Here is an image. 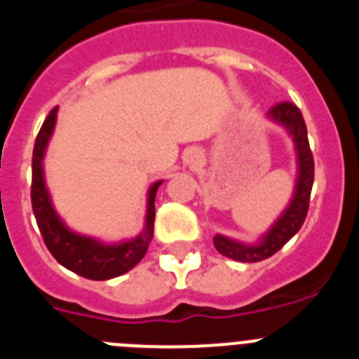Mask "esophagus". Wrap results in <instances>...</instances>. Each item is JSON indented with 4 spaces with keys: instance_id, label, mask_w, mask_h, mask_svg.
I'll return each instance as SVG.
<instances>
[{
    "instance_id": "34e87169",
    "label": "esophagus",
    "mask_w": 359,
    "mask_h": 359,
    "mask_svg": "<svg viewBox=\"0 0 359 359\" xmlns=\"http://www.w3.org/2000/svg\"><path fill=\"white\" fill-rule=\"evenodd\" d=\"M194 158H198V154H194V156H192V160H190V161H196V160H194Z\"/></svg>"
}]
</instances>
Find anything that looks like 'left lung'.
<instances>
[{"instance_id":"obj_1","label":"left lung","mask_w":359,"mask_h":359,"mask_svg":"<svg viewBox=\"0 0 359 359\" xmlns=\"http://www.w3.org/2000/svg\"><path fill=\"white\" fill-rule=\"evenodd\" d=\"M269 116L282 123L287 131L291 133L294 142V147L298 152V182L294 190L293 201L287 207V210L282 214L273 228L268 231L261 244L257 246H246V244L236 243V241L226 239L223 236H215L214 244L221 255L233 259L239 262H259L264 261L278 250L302 228L304 221L309 210V199L313 182H315V160L311 152L309 140H307V128L304 122V116L293 102H278L269 109Z\"/></svg>"}]
</instances>
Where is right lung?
<instances>
[{
	"label": "right lung",
	"instance_id": "obj_1",
	"mask_svg": "<svg viewBox=\"0 0 359 359\" xmlns=\"http://www.w3.org/2000/svg\"><path fill=\"white\" fill-rule=\"evenodd\" d=\"M55 116L57 107H53L37 133L34 158H32V210L36 215L44 244L59 264L90 280H107L128 273L129 269L135 268L144 259L154 233V215H156L154 198L161 182L154 183L149 190L147 223L145 230L136 239L107 246L90 237H82L69 231L61 223V219L57 217L43 180V154L55 126Z\"/></svg>",
	"mask_w": 359,
	"mask_h": 359
}]
</instances>
